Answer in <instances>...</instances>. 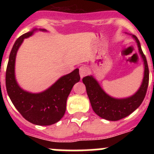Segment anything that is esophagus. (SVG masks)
I'll list each match as a JSON object with an SVG mask.
<instances>
[{
	"label": "esophagus",
	"mask_w": 154,
	"mask_h": 154,
	"mask_svg": "<svg viewBox=\"0 0 154 154\" xmlns=\"http://www.w3.org/2000/svg\"><path fill=\"white\" fill-rule=\"evenodd\" d=\"M88 72H89V70H88V68L86 66L83 65V66H81L79 68V75L81 78H83L84 76L87 75Z\"/></svg>",
	"instance_id": "1"
}]
</instances>
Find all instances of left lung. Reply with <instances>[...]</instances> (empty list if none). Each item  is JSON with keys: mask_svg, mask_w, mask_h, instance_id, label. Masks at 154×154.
I'll list each match as a JSON object with an SVG mask.
<instances>
[{"mask_svg": "<svg viewBox=\"0 0 154 154\" xmlns=\"http://www.w3.org/2000/svg\"><path fill=\"white\" fill-rule=\"evenodd\" d=\"M133 37L137 42L139 51L144 63L143 82L139 90L133 96L125 99H115L107 95L92 75L85 76L82 79L92 109L103 119L116 121L126 117L140 106L146 96L149 84V69L147 61L143 52L138 38L135 35H133Z\"/></svg>", "mask_w": 154, "mask_h": 154, "instance_id": "8db88e82", "label": "left lung"}]
</instances>
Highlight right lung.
Here are the masks:
<instances>
[{
  "mask_svg": "<svg viewBox=\"0 0 154 154\" xmlns=\"http://www.w3.org/2000/svg\"><path fill=\"white\" fill-rule=\"evenodd\" d=\"M36 30L20 36L14 44L7 66L6 89L12 103L24 119L35 125L49 126L63 117L68 96L73 85L80 80V75L79 69H75L40 93H31L20 88L14 75L17 51L24 39L33 35Z\"/></svg>",
  "mask_w": 154,
  "mask_h": 154,
  "instance_id": "right-lung-1",
  "label": "right lung"
}]
</instances>
